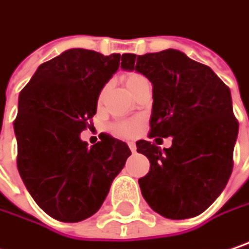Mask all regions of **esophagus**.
<instances>
[{
	"label": "esophagus",
	"instance_id": "34e87169",
	"mask_svg": "<svg viewBox=\"0 0 249 249\" xmlns=\"http://www.w3.org/2000/svg\"><path fill=\"white\" fill-rule=\"evenodd\" d=\"M128 146H129V149H131L132 152H135V151H137V145H135L134 142H128Z\"/></svg>",
	"mask_w": 249,
	"mask_h": 249
}]
</instances>
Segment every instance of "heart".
<instances>
[{"instance_id":"b5f03b06","label":"heart","mask_w":249,"mask_h":249,"mask_svg":"<svg viewBox=\"0 0 249 249\" xmlns=\"http://www.w3.org/2000/svg\"><path fill=\"white\" fill-rule=\"evenodd\" d=\"M124 83L126 86V89L132 93V90L138 86L141 81L146 80L142 74H139L137 71H131V73H126L124 76ZM104 91L106 89H103L98 94V98H97V103L100 104L101 100H103V95H104ZM139 128L138 121H120V123H115L110 126V131L117 135V137H123V138H128V137H132Z\"/></svg>"}]
</instances>
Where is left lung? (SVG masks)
I'll return each instance as SVG.
<instances>
[{"mask_svg":"<svg viewBox=\"0 0 249 249\" xmlns=\"http://www.w3.org/2000/svg\"><path fill=\"white\" fill-rule=\"evenodd\" d=\"M121 67L152 83L149 138L172 137L163 151L157 139L137 142V151L151 162L138 180L142 196L166 218L196 217L220 196L232 172L238 121L230 89L210 67L175 49L125 53Z\"/></svg>","mask_w":249,"mask_h":249,"instance_id":"8db88e82","label":"left lung"}]
</instances>
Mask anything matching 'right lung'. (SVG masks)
Returning a JSON list of instances; mask_svg holds the SVG:
<instances>
[{"mask_svg":"<svg viewBox=\"0 0 249 249\" xmlns=\"http://www.w3.org/2000/svg\"><path fill=\"white\" fill-rule=\"evenodd\" d=\"M120 60V53L70 49L42 63L19 93L17 166L32 198L54 220L77 223L98 212L131 155L107 134L93 146L80 139Z\"/></svg>","mask_w":249,"mask_h":249,"instance_id":"right-lung-1","label":"right lung"}]
</instances>
